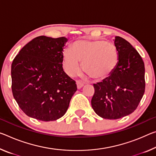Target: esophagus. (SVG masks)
<instances>
[{"instance_id": "34e87169", "label": "esophagus", "mask_w": 156, "mask_h": 156, "mask_svg": "<svg viewBox=\"0 0 156 156\" xmlns=\"http://www.w3.org/2000/svg\"><path fill=\"white\" fill-rule=\"evenodd\" d=\"M76 85H77V87H78V89H80L81 87H83V85H84V83L83 82L82 80H76Z\"/></svg>"}]
</instances>
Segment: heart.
Instances as JSON below:
<instances>
[{
  "mask_svg": "<svg viewBox=\"0 0 156 156\" xmlns=\"http://www.w3.org/2000/svg\"><path fill=\"white\" fill-rule=\"evenodd\" d=\"M83 69L90 78L101 80L108 77L117 64L115 46L103 40H78L64 54V66L69 75L75 76Z\"/></svg>",
  "mask_w": 156,
  "mask_h": 156,
  "instance_id": "heart-1",
  "label": "heart"
}]
</instances>
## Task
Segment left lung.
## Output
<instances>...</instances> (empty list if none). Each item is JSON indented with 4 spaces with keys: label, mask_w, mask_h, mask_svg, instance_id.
<instances>
[{
    "label": "left lung",
    "mask_w": 156,
    "mask_h": 156,
    "mask_svg": "<svg viewBox=\"0 0 156 156\" xmlns=\"http://www.w3.org/2000/svg\"><path fill=\"white\" fill-rule=\"evenodd\" d=\"M118 53L115 69L102 82L94 84L91 107L108 119L122 118L134 112L145 91V69L142 57L126 39L116 37Z\"/></svg>",
    "instance_id": "obj_1"
}]
</instances>
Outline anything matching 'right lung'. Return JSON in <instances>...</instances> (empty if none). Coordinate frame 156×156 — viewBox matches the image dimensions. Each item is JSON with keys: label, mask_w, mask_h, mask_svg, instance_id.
<instances>
[{"label": "right lung", "mask_w": 156, "mask_h": 156, "mask_svg": "<svg viewBox=\"0 0 156 156\" xmlns=\"http://www.w3.org/2000/svg\"><path fill=\"white\" fill-rule=\"evenodd\" d=\"M66 41L64 37H37L24 46L12 62V94L28 117L50 122L67 110L77 85L62 68Z\"/></svg>", "instance_id": "right-lung-1"}]
</instances>
